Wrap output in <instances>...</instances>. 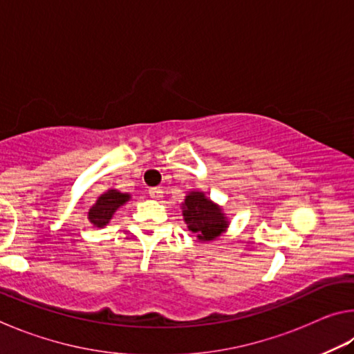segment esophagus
<instances>
[{
  "mask_svg": "<svg viewBox=\"0 0 354 354\" xmlns=\"http://www.w3.org/2000/svg\"><path fill=\"white\" fill-rule=\"evenodd\" d=\"M148 194H149V196H151L153 200H160L162 198V189L160 187H151L148 190Z\"/></svg>",
  "mask_w": 354,
  "mask_h": 354,
  "instance_id": "obj_1",
  "label": "esophagus"
}]
</instances>
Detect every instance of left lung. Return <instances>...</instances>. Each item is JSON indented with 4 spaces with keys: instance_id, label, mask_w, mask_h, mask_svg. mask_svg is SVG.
<instances>
[{
    "instance_id": "1",
    "label": "left lung",
    "mask_w": 354,
    "mask_h": 354,
    "mask_svg": "<svg viewBox=\"0 0 354 354\" xmlns=\"http://www.w3.org/2000/svg\"><path fill=\"white\" fill-rule=\"evenodd\" d=\"M183 215L187 227L203 242L214 241L223 234L227 218L221 207L198 190H192L183 203Z\"/></svg>"
}]
</instances>
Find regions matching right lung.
I'll list each match as a JSON object with an SVG mask.
<instances>
[{
	"label": "right lung",
	"mask_w": 354,
	"mask_h": 354,
	"mask_svg": "<svg viewBox=\"0 0 354 354\" xmlns=\"http://www.w3.org/2000/svg\"><path fill=\"white\" fill-rule=\"evenodd\" d=\"M129 194H122L115 189H109L100 196L97 203L91 207L88 211V220L91 223L97 227H103L109 223L112 215L115 214L120 206H123L124 203L129 201Z\"/></svg>",
	"instance_id": "1"
}]
</instances>
